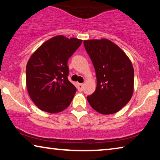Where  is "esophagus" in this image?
<instances>
[{
  "mask_svg": "<svg viewBox=\"0 0 160 160\" xmlns=\"http://www.w3.org/2000/svg\"><path fill=\"white\" fill-rule=\"evenodd\" d=\"M77 88H78V91L82 92V90H83V88H84V85L82 83H78L77 84Z\"/></svg>",
  "mask_w": 160,
  "mask_h": 160,
  "instance_id": "34e87169",
  "label": "esophagus"
}]
</instances>
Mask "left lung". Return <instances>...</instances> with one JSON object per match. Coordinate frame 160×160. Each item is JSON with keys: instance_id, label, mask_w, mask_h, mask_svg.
I'll list each match as a JSON object with an SVG mask.
<instances>
[{"instance_id": "obj_1", "label": "left lung", "mask_w": 160, "mask_h": 160, "mask_svg": "<svg viewBox=\"0 0 160 160\" xmlns=\"http://www.w3.org/2000/svg\"><path fill=\"white\" fill-rule=\"evenodd\" d=\"M85 50L96 72L97 88L87 97L93 109L102 114L121 110L133 93L134 70L126 54L106 39L85 40Z\"/></svg>"}]
</instances>
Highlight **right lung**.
I'll use <instances>...</instances> for the list:
<instances>
[{
	"instance_id": "right-lung-1",
	"label": "right lung",
	"mask_w": 160,
	"mask_h": 160,
	"mask_svg": "<svg viewBox=\"0 0 160 160\" xmlns=\"http://www.w3.org/2000/svg\"><path fill=\"white\" fill-rule=\"evenodd\" d=\"M82 40L58 35L37 48L26 67L27 89L32 102L44 112L56 113L69 106L76 88L68 79V61Z\"/></svg>"
}]
</instances>
